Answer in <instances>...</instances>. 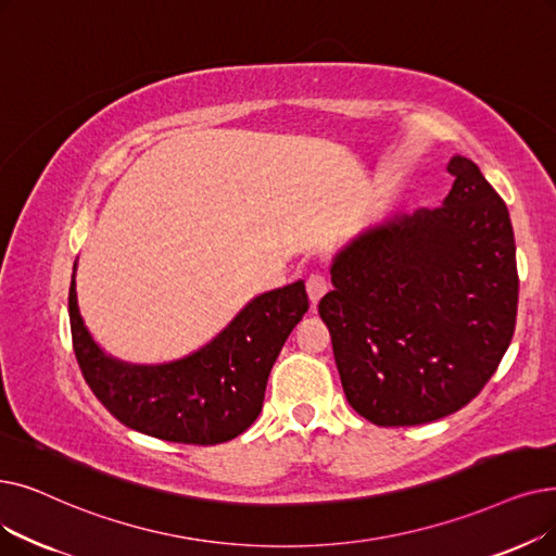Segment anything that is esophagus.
Listing matches in <instances>:
<instances>
[{
  "label": "esophagus",
  "mask_w": 556,
  "mask_h": 556,
  "mask_svg": "<svg viewBox=\"0 0 556 556\" xmlns=\"http://www.w3.org/2000/svg\"><path fill=\"white\" fill-rule=\"evenodd\" d=\"M329 291V281L325 275L320 273H313L308 279H306V293H308V300L313 304H318L320 298Z\"/></svg>",
  "instance_id": "34e87169"
}]
</instances>
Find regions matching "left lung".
<instances>
[{
  "label": "left lung",
  "instance_id": "obj_1",
  "mask_svg": "<svg viewBox=\"0 0 556 556\" xmlns=\"http://www.w3.org/2000/svg\"><path fill=\"white\" fill-rule=\"evenodd\" d=\"M443 206L379 225L336 256L318 313L350 406L377 427L441 420L472 402L509 348L518 311L509 211L454 156Z\"/></svg>",
  "mask_w": 556,
  "mask_h": 556
}]
</instances>
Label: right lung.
I'll use <instances>...</instances> for the list:
<instances>
[{
    "instance_id": "1",
    "label": "right lung",
    "mask_w": 556,
    "mask_h": 556,
    "mask_svg": "<svg viewBox=\"0 0 556 556\" xmlns=\"http://www.w3.org/2000/svg\"><path fill=\"white\" fill-rule=\"evenodd\" d=\"M67 306L81 375L115 420L161 441L218 445L258 418L265 383L308 298L302 281L265 293L206 348L163 366L119 364L94 345L79 316L75 275Z\"/></svg>"
}]
</instances>
